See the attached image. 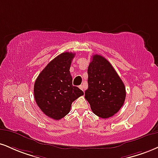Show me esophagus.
I'll list each match as a JSON object with an SVG mask.
<instances>
[{"label": "esophagus", "instance_id": "1", "mask_svg": "<svg viewBox=\"0 0 158 158\" xmlns=\"http://www.w3.org/2000/svg\"><path fill=\"white\" fill-rule=\"evenodd\" d=\"M79 88H80L81 90L83 91V92L85 91V88H84V86H83V85H80V86H79Z\"/></svg>", "mask_w": 158, "mask_h": 158}]
</instances>
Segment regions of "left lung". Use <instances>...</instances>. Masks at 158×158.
Here are the masks:
<instances>
[{
    "label": "left lung",
    "mask_w": 158,
    "mask_h": 158,
    "mask_svg": "<svg viewBox=\"0 0 158 158\" xmlns=\"http://www.w3.org/2000/svg\"><path fill=\"white\" fill-rule=\"evenodd\" d=\"M88 88L85 98L95 115L108 118L117 113L124 103L126 89L121 79L104 56H92L87 69Z\"/></svg>",
    "instance_id": "left-lung-1"
}]
</instances>
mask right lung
Listing matches in <instances>:
<instances>
[{
  "instance_id": "obj_1",
  "label": "right lung",
  "mask_w": 158,
  "mask_h": 158,
  "mask_svg": "<svg viewBox=\"0 0 158 158\" xmlns=\"http://www.w3.org/2000/svg\"><path fill=\"white\" fill-rule=\"evenodd\" d=\"M74 56L75 53H62L47 64L35 81L36 103L43 113L54 120L69 113L72 102L84 95L72 85L70 67Z\"/></svg>"
}]
</instances>
